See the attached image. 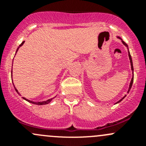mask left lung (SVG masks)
I'll return each instance as SVG.
<instances>
[{
  "label": "left lung",
  "instance_id": "1",
  "mask_svg": "<svg viewBox=\"0 0 146 146\" xmlns=\"http://www.w3.org/2000/svg\"><path fill=\"white\" fill-rule=\"evenodd\" d=\"M117 38H119V39H120L121 40V42H122V44H123L125 46H126V48H127V49H128V54H129V60H130V63H131V70H132V78H131V80L130 84H129V90H128V91H127V93H129V91H130V90H131V87H132V85H133V62H132V58H131V54H130V52H129V47H128V45L126 44L125 43V42H123V40H122V39H121V38L120 37V36H117ZM126 95H125L124 96H123V98H121V100H119L118 102H117L115 103V104H117V103H119V102H120L121 101H122V100H123L124 99V98H125V97H126Z\"/></svg>",
  "mask_w": 146,
  "mask_h": 146
}]
</instances>
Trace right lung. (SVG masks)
<instances>
[{
  "mask_svg": "<svg viewBox=\"0 0 146 146\" xmlns=\"http://www.w3.org/2000/svg\"><path fill=\"white\" fill-rule=\"evenodd\" d=\"M24 43H25V41H23V42H22L21 44H20V46H19L18 48H17V50H16V53H17V51H18L19 48H20V46H23V44H24ZM16 53H15V54H16ZM12 75H13V69H12V70H11V76H12ZM12 78H13V77H12ZM14 88H15V91H16V92H17V94H18V95H20V92H18V90H17L16 89V88H15V85H14ZM23 99L27 101L28 102L32 103V104H37V105H44V104H48V103L51 102L54 99V98H51V99L47 100H45V101H42V102H33V101H32V100H28V99H26V98H24V97H23Z\"/></svg>",
  "mask_w": 146,
  "mask_h": 146,
  "instance_id": "add662e5",
  "label": "right lung"
}]
</instances>
